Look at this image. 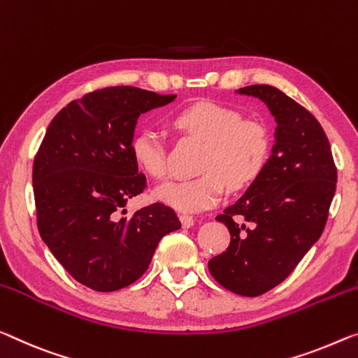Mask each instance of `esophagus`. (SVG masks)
Returning a JSON list of instances; mask_svg holds the SVG:
<instances>
[{"instance_id":"34e87169","label":"esophagus","mask_w":358,"mask_h":358,"mask_svg":"<svg viewBox=\"0 0 358 358\" xmlns=\"http://www.w3.org/2000/svg\"><path fill=\"white\" fill-rule=\"evenodd\" d=\"M179 219H180V224H182V227L185 229H189L194 225V217L189 216V214H180Z\"/></svg>"}]
</instances>
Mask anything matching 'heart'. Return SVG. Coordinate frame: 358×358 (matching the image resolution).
Wrapping results in <instances>:
<instances>
[{
	"label": "heart",
	"mask_w": 358,
	"mask_h": 358,
	"mask_svg": "<svg viewBox=\"0 0 358 358\" xmlns=\"http://www.w3.org/2000/svg\"><path fill=\"white\" fill-rule=\"evenodd\" d=\"M179 133L205 144L195 179L169 180L155 190L157 200L180 213L208 210L221 200L224 184L236 190L257 178L268 152L267 129L241 118L238 110L213 101H196L171 115ZM137 166L152 179L166 176V150L155 131H139L131 142Z\"/></svg>",
	"instance_id": "heart-1"
}]
</instances>
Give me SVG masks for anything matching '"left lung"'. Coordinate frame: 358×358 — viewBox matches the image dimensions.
<instances>
[{"mask_svg":"<svg viewBox=\"0 0 358 358\" xmlns=\"http://www.w3.org/2000/svg\"><path fill=\"white\" fill-rule=\"evenodd\" d=\"M236 92L271 110L275 144L243 196L216 217L227 225L230 245L208 268L224 288L255 298L282 283L320 238L338 176L328 137L309 110L268 85Z\"/></svg>","mask_w":358,"mask_h":358,"instance_id":"left-lung-1","label":"left lung"}]
</instances>
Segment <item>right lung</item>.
Instances as JSON below:
<instances>
[{
    "label": "right lung",
    "instance_id": "1",
    "mask_svg": "<svg viewBox=\"0 0 358 358\" xmlns=\"http://www.w3.org/2000/svg\"><path fill=\"white\" fill-rule=\"evenodd\" d=\"M174 99L134 86L90 92L60 110L38 148V230L65 271L87 288L108 293L134 283L163 236L180 229L163 203L118 217L147 187L131 153L137 118Z\"/></svg>",
    "mask_w": 358,
    "mask_h": 358
}]
</instances>
